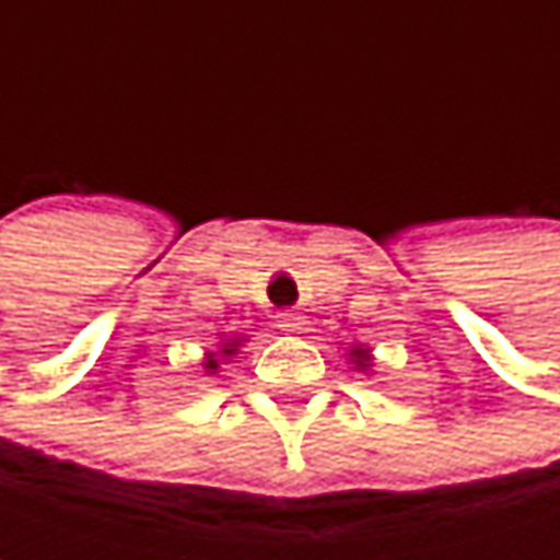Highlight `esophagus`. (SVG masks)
<instances>
[{
    "label": "esophagus",
    "instance_id": "esophagus-1",
    "mask_svg": "<svg viewBox=\"0 0 560 560\" xmlns=\"http://www.w3.org/2000/svg\"><path fill=\"white\" fill-rule=\"evenodd\" d=\"M279 327L288 334H298L301 330V317L298 314H279Z\"/></svg>",
    "mask_w": 560,
    "mask_h": 560
}]
</instances>
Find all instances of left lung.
<instances>
[{"label": "left lung", "mask_w": 560, "mask_h": 560, "mask_svg": "<svg viewBox=\"0 0 560 560\" xmlns=\"http://www.w3.org/2000/svg\"><path fill=\"white\" fill-rule=\"evenodd\" d=\"M353 353H357V363H363V366H366V353H363V350H353Z\"/></svg>", "instance_id": "1"}]
</instances>
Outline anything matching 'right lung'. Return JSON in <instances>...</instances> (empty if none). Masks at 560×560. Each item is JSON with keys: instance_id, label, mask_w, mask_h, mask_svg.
<instances>
[{"instance_id": "obj_1", "label": "right lung", "mask_w": 560, "mask_h": 560, "mask_svg": "<svg viewBox=\"0 0 560 560\" xmlns=\"http://www.w3.org/2000/svg\"><path fill=\"white\" fill-rule=\"evenodd\" d=\"M226 347H230V343H226ZM223 353H233V350H223ZM207 366H210V370H213V366H217V363H213V360H210V363H207Z\"/></svg>"}]
</instances>
